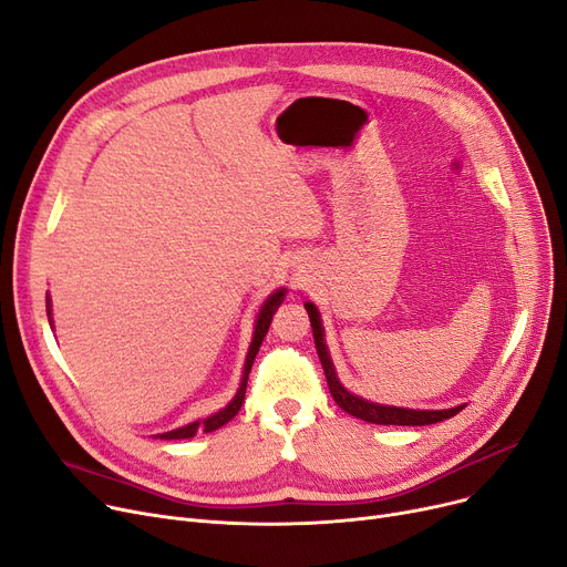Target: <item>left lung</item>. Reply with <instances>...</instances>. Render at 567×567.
Listing matches in <instances>:
<instances>
[{
    "mask_svg": "<svg viewBox=\"0 0 567 567\" xmlns=\"http://www.w3.org/2000/svg\"><path fill=\"white\" fill-rule=\"evenodd\" d=\"M306 310L310 315V326H312V336H315V347L319 353V361L326 374V381H329V391L333 395V400L338 402L340 409H344L347 413H351L353 419H361L365 423H374V425H432V423H441L445 419H453L455 413H460L464 409L455 406V409H441V411H421V409H400V406H385V404H374L368 402L359 395L349 393L344 385L338 381L336 368L331 363L329 349H326L323 342V329H321V319L319 312L312 303H306Z\"/></svg>",
    "mask_w": 567,
    "mask_h": 567,
    "instance_id": "8db88e82",
    "label": "left lung"
}]
</instances>
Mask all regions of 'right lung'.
<instances>
[{
  "label": "right lung",
  "instance_id": "obj_1",
  "mask_svg": "<svg viewBox=\"0 0 567 567\" xmlns=\"http://www.w3.org/2000/svg\"><path fill=\"white\" fill-rule=\"evenodd\" d=\"M282 299H285V289L274 291V293L268 296V299L264 301V306H261V310H259V315H257L252 342H250V349H248V355H246L244 379H241V385H238V391H236L234 400H231L225 409H220V411L214 413V415H208V419H204V421H195V423H190V425H184V427H178V430L158 434L161 439H190V436H195L197 432H214V430L223 427L225 423H229V421L234 419V415L238 413V409H241L244 400H246V385H248L250 368H252V363H255V355H257V351H259V347H261V340H264V336H266V331H268V326H271V319H274L276 310L280 308ZM48 308H50V299H48Z\"/></svg>",
  "mask_w": 567,
  "mask_h": 567
}]
</instances>
